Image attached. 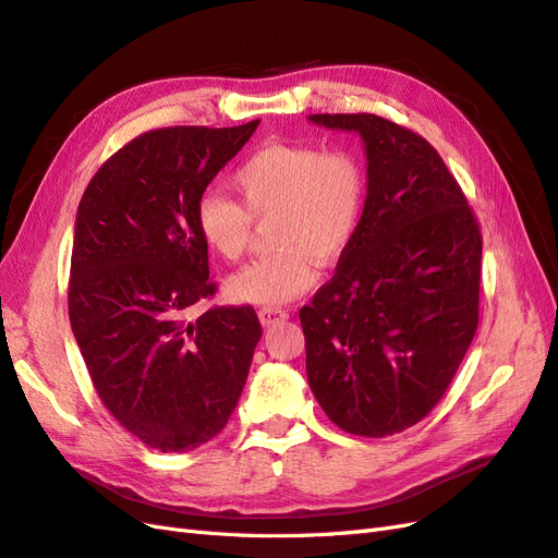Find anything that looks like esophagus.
<instances>
[{"instance_id":"34e87169","label":"esophagus","mask_w":558,"mask_h":558,"mask_svg":"<svg viewBox=\"0 0 558 558\" xmlns=\"http://www.w3.org/2000/svg\"><path fill=\"white\" fill-rule=\"evenodd\" d=\"M288 318H290V311L278 308V306H264V308H258V320H262L266 328L276 326V323H282V320H288Z\"/></svg>"}]
</instances>
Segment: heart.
<instances>
[{
  "label": "heart",
  "instance_id": "heart-1",
  "mask_svg": "<svg viewBox=\"0 0 558 558\" xmlns=\"http://www.w3.org/2000/svg\"><path fill=\"white\" fill-rule=\"evenodd\" d=\"M240 202L206 190L194 206V226L209 247L238 262L252 238V220H266L274 252L226 282L230 300L280 306L304 294L318 264L338 258L354 240L366 204V168L349 149H316L270 142L232 175Z\"/></svg>",
  "mask_w": 558,
  "mask_h": 558
}]
</instances>
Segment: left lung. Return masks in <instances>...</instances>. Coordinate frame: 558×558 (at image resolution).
Returning <instances> with one entry per match:
<instances>
[{"mask_svg": "<svg viewBox=\"0 0 558 558\" xmlns=\"http://www.w3.org/2000/svg\"><path fill=\"white\" fill-rule=\"evenodd\" d=\"M359 133L366 204L335 276L302 306L306 378L361 437L407 430L442 399L477 330L483 235L430 142L375 113H314Z\"/></svg>", "mask_w": 558, "mask_h": 558, "instance_id": "8db88e82", "label": "left lung"}]
</instances>
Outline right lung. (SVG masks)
Listing matches in <instances>:
<instances>
[{"instance_id": "1", "label": "right lung", "mask_w": 558, "mask_h": 558, "mask_svg": "<svg viewBox=\"0 0 558 558\" xmlns=\"http://www.w3.org/2000/svg\"><path fill=\"white\" fill-rule=\"evenodd\" d=\"M256 125L142 133L77 206L71 328L101 404L151 449L190 451L223 430L262 340L250 304L187 320L216 294L194 206Z\"/></svg>"}]
</instances>
